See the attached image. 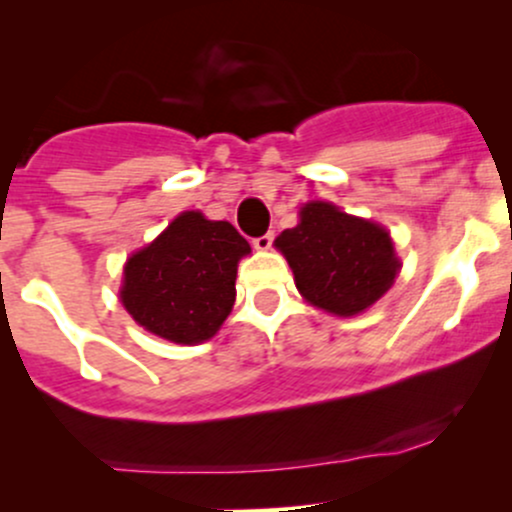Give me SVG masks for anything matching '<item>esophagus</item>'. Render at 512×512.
<instances>
[{
  "mask_svg": "<svg viewBox=\"0 0 512 512\" xmlns=\"http://www.w3.org/2000/svg\"><path fill=\"white\" fill-rule=\"evenodd\" d=\"M273 246V234L268 232V234H263V237H256L254 239V249L256 251H268Z\"/></svg>",
  "mask_w": 512,
  "mask_h": 512,
  "instance_id": "34e87169",
  "label": "esophagus"
}]
</instances>
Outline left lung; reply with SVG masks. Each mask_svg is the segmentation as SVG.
<instances>
[{"mask_svg": "<svg viewBox=\"0 0 512 512\" xmlns=\"http://www.w3.org/2000/svg\"><path fill=\"white\" fill-rule=\"evenodd\" d=\"M275 246L290 263L304 300L336 317L372 307L401 268L387 229L324 200L304 205L297 227L285 229Z\"/></svg>", "mask_w": 512, "mask_h": 512, "instance_id": "obj_1", "label": "left lung"}]
</instances>
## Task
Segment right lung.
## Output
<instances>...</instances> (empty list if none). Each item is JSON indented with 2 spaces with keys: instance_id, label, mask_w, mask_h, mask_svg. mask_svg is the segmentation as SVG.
I'll return each mask as SVG.
<instances>
[{
  "instance_id": "right-lung-1",
  "label": "right lung",
  "mask_w": 512,
  "mask_h": 512,
  "mask_svg": "<svg viewBox=\"0 0 512 512\" xmlns=\"http://www.w3.org/2000/svg\"><path fill=\"white\" fill-rule=\"evenodd\" d=\"M251 246L229 222L186 210L123 268L120 302L154 336L195 346L220 331Z\"/></svg>"
}]
</instances>
